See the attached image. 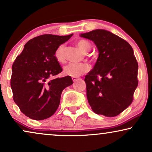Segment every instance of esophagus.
Here are the masks:
<instances>
[{
	"label": "esophagus",
	"instance_id": "34e87169",
	"mask_svg": "<svg viewBox=\"0 0 152 152\" xmlns=\"http://www.w3.org/2000/svg\"><path fill=\"white\" fill-rule=\"evenodd\" d=\"M72 81H73V82H75V81H77V80L78 79H79V78L77 77H72Z\"/></svg>",
	"mask_w": 152,
	"mask_h": 152
}]
</instances>
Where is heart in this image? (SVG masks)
<instances>
[{
    "mask_svg": "<svg viewBox=\"0 0 152 152\" xmlns=\"http://www.w3.org/2000/svg\"><path fill=\"white\" fill-rule=\"evenodd\" d=\"M77 45L85 53H87L91 50V44L86 40H79ZM55 58L59 63L65 61V46L61 45L55 52ZM89 70V66L86 63H69L64 67L63 73L65 75L71 77H79Z\"/></svg>",
    "mask_w": 152,
    "mask_h": 152,
    "instance_id": "1",
    "label": "heart"
}]
</instances>
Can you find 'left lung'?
<instances>
[{
  "label": "left lung",
  "mask_w": 152,
  "mask_h": 152,
  "mask_svg": "<svg viewBox=\"0 0 152 152\" xmlns=\"http://www.w3.org/2000/svg\"><path fill=\"white\" fill-rule=\"evenodd\" d=\"M94 42L99 57L85 76L88 102L96 114L114 117L133 100L138 85V63L128 42L104 29L80 34Z\"/></svg>",
  "instance_id": "1"
}]
</instances>
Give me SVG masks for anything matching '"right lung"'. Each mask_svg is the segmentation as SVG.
I'll return each instance as SVG.
<instances>
[{"label":"right lung","mask_w":152,"mask_h":152,"mask_svg":"<svg viewBox=\"0 0 152 152\" xmlns=\"http://www.w3.org/2000/svg\"><path fill=\"white\" fill-rule=\"evenodd\" d=\"M67 36L44 34L29 40L12 67L10 86L13 100L22 113L36 121L53 115L58 108L62 91L72 85L70 76L54 77L62 72L55 58Z\"/></svg>","instance_id":"obj_1"}]
</instances>
